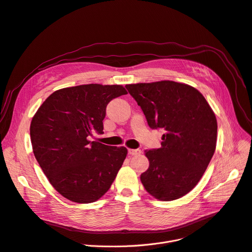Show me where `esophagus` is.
Wrapping results in <instances>:
<instances>
[{
	"mask_svg": "<svg viewBox=\"0 0 252 252\" xmlns=\"http://www.w3.org/2000/svg\"><path fill=\"white\" fill-rule=\"evenodd\" d=\"M142 153V151L140 150V149H129L128 150V154L130 155V156H138V155H140Z\"/></svg>",
	"mask_w": 252,
	"mask_h": 252,
	"instance_id": "obj_1",
	"label": "esophagus"
}]
</instances>
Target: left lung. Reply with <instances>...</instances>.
I'll list each match as a JSON object with an SVG mask.
<instances>
[{"mask_svg":"<svg viewBox=\"0 0 252 252\" xmlns=\"http://www.w3.org/2000/svg\"><path fill=\"white\" fill-rule=\"evenodd\" d=\"M151 128H162L161 148L146 151L149 169L141 175L145 189L161 201L188 194L214 155L217 121L207 100L185 83L163 80L126 84Z\"/></svg>","mask_w":252,"mask_h":252,"instance_id":"8db88e82","label":"left lung"}]
</instances>
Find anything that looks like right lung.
<instances>
[{
    "label": "right lung",
    "instance_id": "add662e5",
    "mask_svg": "<svg viewBox=\"0 0 252 252\" xmlns=\"http://www.w3.org/2000/svg\"><path fill=\"white\" fill-rule=\"evenodd\" d=\"M123 85L84 84L56 90L30 126L34 156L54 189L76 203H93L110 188L127 154L125 147L90 142L103 133L106 105L126 94Z\"/></svg>",
    "mask_w": 252,
    "mask_h": 252
}]
</instances>
